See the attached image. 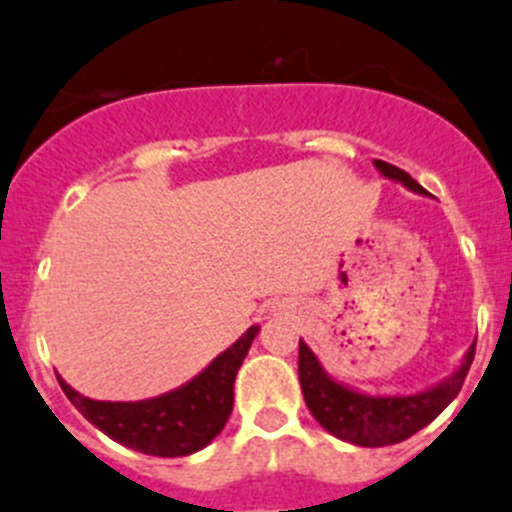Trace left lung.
I'll return each instance as SVG.
<instances>
[{"label": "left lung", "instance_id": "1", "mask_svg": "<svg viewBox=\"0 0 512 512\" xmlns=\"http://www.w3.org/2000/svg\"><path fill=\"white\" fill-rule=\"evenodd\" d=\"M372 165L385 180L400 182L410 192L425 195L423 187L400 167L382 160H375ZM473 357L475 342L468 347L463 362L453 375L440 380L433 388H425L413 395H367L345 382H337L322 367L320 357L307 347L305 340H300L297 372H300V388L307 408L327 433L345 443L362 445V448H382V445L403 443L410 435L433 423L460 393Z\"/></svg>", "mask_w": 512, "mask_h": 512}]
</instances>
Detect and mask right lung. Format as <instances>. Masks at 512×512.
Segmentation results:
<instances>
[{
	"instance_id": "add662e5",
	"label": "right lung",
	"mask_w": 512,
	"mask_h": 512,
	"mask_svg": "<svg viewBox=\"0 0 512 512\" xmlns=\"http://www.w3.org/2000/svg\"><path fill=\"white\" fill-rule=\"evenodd\" d=\"M260 327L252 325L180 388L137 403H104L79 395L57 375L69 403L114 443L157 458H182L210 445L235 405V377Z\"/></svg>"
}]
</instances>
